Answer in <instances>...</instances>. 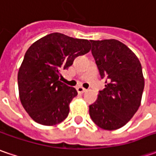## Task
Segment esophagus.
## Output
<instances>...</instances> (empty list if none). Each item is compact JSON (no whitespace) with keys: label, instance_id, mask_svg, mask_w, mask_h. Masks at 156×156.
Returning a JSON list of instances; mask_svg holds the SVG:
<instances>
[{"label":"esophagus","instance_id":"34e87169","mask_svg":"<svg viewBox=\"0 0 156 156\" xmlns=\"http://www.w3.org/2000/svg\"><path fill=\"white\" fill-rule=\"evenodd\" d=\"M76 89H77V92L79 94H83L84 92H86L87 91V89L86 88H84V87H76Z\"/></svg>","mask_w":156,"mask_h":156}]
</instances>
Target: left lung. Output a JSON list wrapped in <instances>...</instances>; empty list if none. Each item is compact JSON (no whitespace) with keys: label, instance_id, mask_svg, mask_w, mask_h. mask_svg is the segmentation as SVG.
I'll return each instance as SVG.
<instances>
[{"label":"left lung","instance_id":"left-lung-1","mask_svg":"<svg viewBox=\"0 0 156 156\" xmlns=\"http://www.w3.org/2000/svg\"><path fill=\"white\" fill-rule=\"evenodd\" d=\"M92 55L101 78L106 77L103 90L89 106L94 122L106 130L123 127L141 105L144 78L139 59L117 40L90 41Z\"/></svg>","mask_w":156,"mask_h":156}]
</instances>
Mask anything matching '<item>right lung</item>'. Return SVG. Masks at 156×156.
I'll use <instances>...</instances> for the list:
<instances>
[{
    "instance_id": "obj_1",
    "label": "right lung",
    "mask_w": 156,
    "mask_h": 156,
    "mask_svg": "<svg viewBox=\"0 0 156 156\" xmlns=\"http://www.w3.org/2000/svg\"><path fill=\"white\" fill-rule=\"evenodd\" d=\"M89 45L87 40L53 33L29 47L18 72V87L21 104L34 122L53 126L69 115V103L77 91L59 77L75 57L90 50Z\"/></svg>"
}]
</instances>
